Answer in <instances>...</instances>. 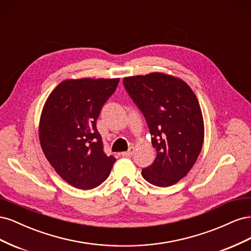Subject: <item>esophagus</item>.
<instances>
[{"label": "esophagus", "mask_w": 251, "mask_h": 251, "mask_svg": "<svg viewBox=\"0 0 251 251\" xmlns=\"http://www.w3.org/2000/svg\"><path fill=\"white\" fill-rule=\"evenodd\" d=\"M134 148H131L130 150L128 151H123V153H121V155H123L124 157H132L133 156V154H134Z\"/></svg>", "instance_id": "obj_1"}]
</instances>
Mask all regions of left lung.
Masks as SVG:
<instances>
[{"mask_svg": "<svg viewBox=\"0 0 251 251\" xmlns=\"http://www.w3.org/2000/svg\"><path fill=\"white\" fill-rule=\"evenodd\" d=\"M124 85L146 117L157 153L142 177L160 187L177 183L192 170L203 146L198 98L183 79L162 72L127 76Z\"/></svg>", "mask_w": 251, "mask_h": 251, "instance_id": "left-lung-1", "label": "left lung"}]
</instances>
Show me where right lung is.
Returning <instances> with one entry per match:
<instances>
[{
  "label": "right lung",
  "mask_w": 251,
  "mask_h": 251,
  "mask_svg": "<svg viewBox=\"0 0 251 251\" xmlns=\"http://www.w3.org/2000/svg\"><path fill=\"white\" fill-rule=\"evenodd\" d=\"M119 78H68L45 102L39 138L47 160L70 185L91 189L109 177L116 159L104 154L96 120Z\"/></svg>",
  "instance_id": "add662e5"
}]
</instances>
